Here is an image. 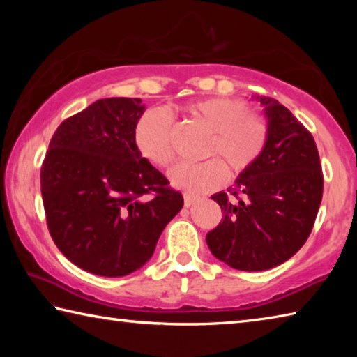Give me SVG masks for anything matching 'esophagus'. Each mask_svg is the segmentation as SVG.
<instances>
[{
  "mask_svg": "<svg viewBox=\"0 0 357 357\" xmlns=\"http://www.w3.org/2000/svg\"><path fill=\"white\" fill-rule=\"evenodd\" d=\"M198 202H200V198L195 197V195H184V206L185 208H190Z\"/></svg>",
  "mask_w": 357,
  "mask_h": 357,
  "instance_id": "1",
  "label": "esophagus"
}]
</instances>
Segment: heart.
<instances>
[{
  "label": "heart",
  "mask_w": 357,
  "mask_h": 357,
  "mask_svg": "<svg viewBox=\"0 0 357 357\" xmlns=\"http://www.w3.org/2000/svg\"><path fill=\"white\" fill-rule=\"evenodd\" d=\"M184 113L208 132L202 164H179L170 172V183L187 195H203L225 184L228 173L236 178L245 173L261 155L269 135L268 121L249 113V105L238 99L213 98L190 102ZM173 121L162 108H148L134 126V144L151 164H172Z\"/></svg>",
  "instance_id": "heart-1"
}]
</instances>
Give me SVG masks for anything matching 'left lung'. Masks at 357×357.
<instances>
[{"mask_svg":"<svg viewBox=\"0 0 357 357\" xmlns=\"http://www.w3.org/2000/svg\"><path fill=\"white\" fill-rule=\"evenodd\" d=\"M255 99L268 119V142L229 195L211 197L223 220L206 234L217 259L250 273L285 263L304 245L323 198L321 164L310 132L279 100Z\"/></svg>","mask_w":357,"mask_h":357,"instance_id":"left-lung-1","label":"left lung"}]
</instances>
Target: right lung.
Instances as JSON below:
<instances>
[{
    "instance_id": "add662e5",
    "label": "right lung",
    "mask_w": 357,
    "mask_h": 357,
    "mask_svg": "<svg viewBox=\"0 0 357 357\" xmlns=\"http://www.w3.org/2000/svg\"><path fill=\"white\" fill-rule=\"evenodd\" d=\"M143 112L137 98L96 100L59 124L40 168L52 238L91 274L123 277L140 269L184 204L135 148L134 126Z\"/></svg>"
}]
</instances>
